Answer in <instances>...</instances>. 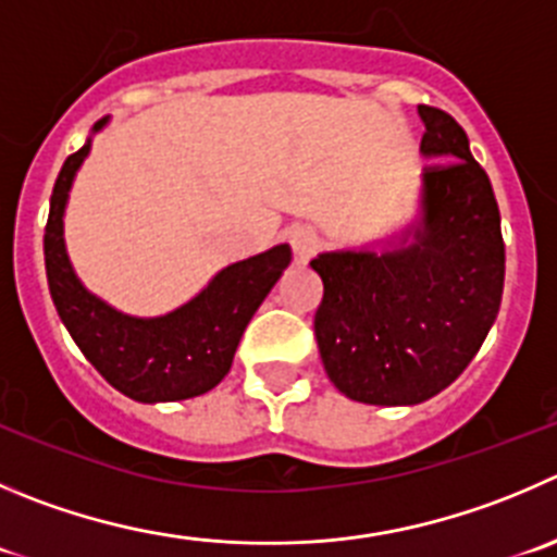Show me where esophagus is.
<instances>
[{
  "instance_id": "obj_1",
  "label": "esophagus",
  "mask_w": 557,
  "mask_h": 557,
  "mask_svg": "<svg viewBox=\"0 0 557 557\" xmlns=\"http://www.w3.org/2000/svg\"><path fill=\"white\" fill-rule=\"evenodd\" d=\"M287 240L298 262H309L317 253V248H320V235H317V230H311V226H293Z\"/></svg>"
}]
</instances>
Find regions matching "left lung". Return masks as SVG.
I'll return each instance as SVG.
<instances>
[{"mask_svg":"<svg viewBox=\"0 0 557 557\" xmlns=\"http://www.w3.org/2000/svg\"><path fill=\"white\" fill-rule=\"evenodd\" d=\"M418 213L394 237L322 251L314 314L331 383L363 405H418L454 383L500 309L506 246L490 177L451 114L418 106Z\"/></svg>","mask_w":557,"mask_h":557,"instance_id":"left-lung-1","label":"left lung"}]
</instances>
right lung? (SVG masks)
<instances>
[{"label":"right lung","instance_id":"obj_1","mask_svg":"<svg viewBox=\"0 0 557 557\" xmlns=\"http://www.w3.org/2000/svg\"><path fill=\"white\" fill-rule=\"evenodd\" d=\"M106 125L109 116L95 125L92 136ZM92 136L67 158L51 194L44 253L57 314L84 358L128 399L158 405L208 394L230 374L243 331L293 262V251L282 243L226 264L208 287L161 317L114 309L84 287L65 246L67 196L92 150Z\"/></svg>","mask_w":557,"mask_h":557}]
</instances>
